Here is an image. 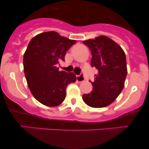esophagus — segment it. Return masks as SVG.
I'll list each match as a JSON object with an SVG mask.
<instances>
[{"label": "esophagus", "instance_id": "obj_1", "mask_svg": "<svg viewBox=\"0 0 149 149\" xmlns=\"http://www.w3.org/2000/svg\"><path fill=\"white\" fill-rule=\"evenodd\" d=\"M76 80H77V82L79 83H81V82L84 81L85 80V77L84 75H83V74H80L79 75H76Z\"/></svg>", "mask_w": 149, "mask_h": 149}]
</instances>
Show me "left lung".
<instances>
[{"instance_id": "obj_1", "label": "left lung", "mask_w": 149, "mask_h": 149, "mask_svg": "<svg viewBox=\"0 0 149 149\" xmlns=\"http://www.w3.org/2000/svg\"><path fill=\"white\" fill-rule=\"evenodd\" d=\"M91 52V66L98 72L91 82L93 91L83 95L92 107H104L115 101L124 86L127 74L126 55L118 44L104 36L83 41Z\"/></svg>"}]
</instances>
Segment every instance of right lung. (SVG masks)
Wrapping results in <instances>:
<instances>
[{
	"instance_id": "right-lung-1",
	"label": "right lung",
	"mask_w": 149,
	"mask_h": 149,
	"mask_svg": "<svg viewBox=\"0 0 149 149\" xmlns=\"http://www.w3.org/2000/svg\"><path fill=\"white\" fill-rule=\"evenodd\" d=\"M75 43V40L49 31L36 35L28 44L23 56L25 76L33 96L42 104L49 107L61 104L66 86L76 81L73 72H60L57 67Z\"/></svg>"
}]
</instances>
